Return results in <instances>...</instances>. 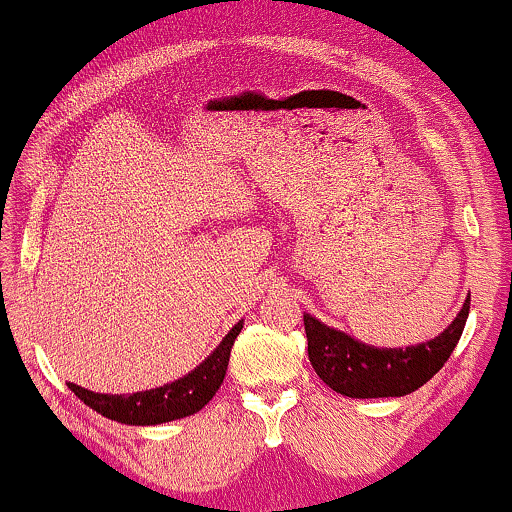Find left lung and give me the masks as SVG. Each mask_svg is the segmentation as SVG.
Here are the masks:
<instances>
[{"label":"left lung","instance_id":"1","mask_svg":"<svg viewBox=\"0 0 512 512\" xmlns=\"http://www.w3.org/2000/svg\"><path fill=\"white\" fill-rule=\"evenodd\" d=\"M468 313L470 299H465L456 320L437 339L406 349H377L361 344L306 313L308 358L320 380L349 399L406 396L444 368L463 334Z\"/></svg>","mask_w":512,"mask_h":512}]
</instances>
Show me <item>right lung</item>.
Wrapping results in <instances>:
<instances>
[{
  "label": "right lung",
  "instance_id": "obj_1",
  "mask_svg": "<svg viewBox=\"0 0 512 512\" xmlns=\"http://www.w3.org/2000/svg\"><path fill=\"white\" fill-rule=\"evenodd\" d=\"M242 332V323H237L225 334L218 349L197 365L189 375L180 380L163 384L159 389L137 391V394H97V391L82 389L78 384L68 382V389L82 403L102 413L104 418L123 422V425H161V422L180 420L194 415L216 396L220 384L225 380L227 361H230L232 344Z\"/></svg>",
  "mask_w": 512,
  "mask_h": 512
}]
</instances>
